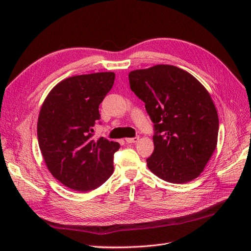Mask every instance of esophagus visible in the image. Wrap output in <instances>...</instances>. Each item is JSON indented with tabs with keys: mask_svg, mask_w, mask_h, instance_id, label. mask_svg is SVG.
I'll use <instances>...</instances> for the list:
<instances>
[{
	"mask_svg": "<svg viewBox=\"0 0 251 251\" xmlns=\"http://www.w3.org/2000/svg\"><path fill=\"white\" fill-rule=\"evenodd\" d=\"M139 140V137H134V138H126V141L127 143H135Z\"/></svg>",
	"mask_w": 251,
	"mask_h": 251,
	"instance_id": "1",
	"label": "esophagus"
}]
</instances>
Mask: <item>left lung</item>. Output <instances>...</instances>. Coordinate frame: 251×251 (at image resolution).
<instances>
[{
  "label": "left lung",
  "mask_w": 251,
  "mask_h": 251,
  "mask_svg": "<svg viewBox=\"0 0 251 251\" xmlns=\"http://www.w3.org/2000/svg\"><path fill=\"white\" fill-rule=\"evenodd\" d=\"M128 79L155 126L150 171L171 183L199 177L218 142L219 117L208 91L172 65L131 71Z\"/></svg>",
  "instance_id": "left-lung-1"
}]
</instances>
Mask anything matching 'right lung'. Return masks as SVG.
I'll return each mask as SVG.
<instances>
[{
	"label": "right lung",
	"instance_id": "obj_1",
	"mask_svg": "<svg viewBox=\"0 0 251 251\" xmlns=\"http://www.w3.org/2000/svg\"><path fill=\"white\" fill-rule=\"evenodd\" d=\"M115 73L75 75L59 81L42 104L37 139L52 176L76 192L100 186L113 174L118 142L92 139L98 107L112 89Z\"/></svg>",
	"mask_w": 251,
	"mask_h": 251
}]
</instances>
